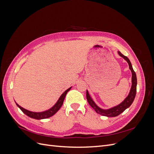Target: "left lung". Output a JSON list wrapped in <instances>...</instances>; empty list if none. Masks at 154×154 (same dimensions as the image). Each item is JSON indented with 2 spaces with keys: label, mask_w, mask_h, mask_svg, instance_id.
I'll list each match as a JSON object with an SVG mask.
<instances>
[{
  "label": "left lung",
  "mask_w": 154,
  "mask_h": 154,
  "mask_svg": "<svg viewBox=\"0 0 154 154\" xmlns=\"http://www.w3.org/2000/svg\"><path fill=\"white\" fill-rule=\"evenodd\" d=\"M118 54L119 56L123 57L126 61H127L128 63L129 68L130 69V71L132 72V87L131 89H130V93L128 96L126 97L125 100L122 102V103H120L118 106H116L113 108H111L107 110H103L100 109L99 106H97L96 103L92 100L91 97L89 94H88V91H87L86 93V97H87V100L88 103H89V105L92 106V108L94 109V110L96 112L97 114H99L100 115L104 116H107V117H116V116H118L120 114H122L123 112H124L126 109L132 105L133 103V101L134 100L135 97H136V90H137V78H136V74L135 71H134V69L132 68L131 62H130L129 59L124 56L122 53L118 51Z\"/></svg>",
  "instance_id": "left-lung-1"
}]
</instances>
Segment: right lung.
Segmentation results:
<instances>
[{"mask_svg": "<svg viewBox=\"0 0 154 154\" xmlns=\"http://www.w3.org/2000/svg\"><path fill=\"white\" fill-rule=\"evenodd\" d=\"M71 87L69 88L68 89H67L66 91H65L63 94L61 95V96L60 97L59 100H58V101L57 102V103H56L52 108L42 112H31L27 110L24 108H22V106H20L19 105H18L17 103V105L19 107L20 109L24 112L26 115H27V116H29V117L31 118H33V119H46V118H48L51 117V116H53L54 114H56L58 112V110L61 108L62 105H63V101L65 99V97H66L67 93L68 92V91H70L71 89Z\"/></svg>", "mask_w": 154, "mask_h": 154, "instance_id": "add662e5", "label": "right lung"}]
</instances>
